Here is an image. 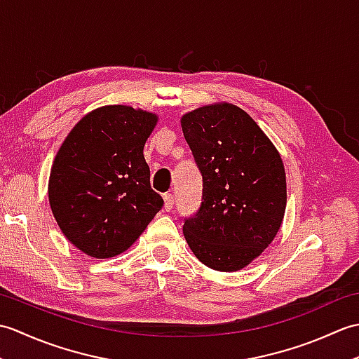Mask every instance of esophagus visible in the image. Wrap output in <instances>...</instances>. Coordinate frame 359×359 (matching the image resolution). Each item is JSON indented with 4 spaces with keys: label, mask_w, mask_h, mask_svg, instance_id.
<instances>
[{
    "label": "esophagus",
    "mask_w": 359,
    "mask_h": 359,
    "mask_svg": "<svg viewBox=\"0 0 359 359\" xmlns=\"http://www.w3.org/2000/svg\"><path fill=\"white\" fill-rule=\"evenodd\" d=\"M163 202H165V210L166 211H171L172 210V207H174V196L172 194H165L163 196Z\"/></svg>",
    "instance_id": "1"
}]
</instances>
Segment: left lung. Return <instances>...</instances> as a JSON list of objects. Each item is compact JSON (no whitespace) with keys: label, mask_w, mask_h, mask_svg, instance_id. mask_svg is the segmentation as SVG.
<instances>
[{"label":"left lung","mask_w":359,"mask_h":359,"mask_svg":"<svg viewBox=\"0 0 359 359\" xmlns=\"http://www.w3.org/2000/svg\"><path fill=\"white\" fill-rule=\"evenodd\" d=\"M202 174V203L185 217L194 256L217 271H238L270 245L287 205L284 163L245 111L208 104L180 120Z\"/></svg>","instance_id":"left-lung-1"}]
</instances>
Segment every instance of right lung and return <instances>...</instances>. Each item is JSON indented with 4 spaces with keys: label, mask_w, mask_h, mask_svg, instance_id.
Instances as JSON below:
<instances>
[{
    "label": "right lung",
    "mask_w": 359,
    "mask_h": 359,
    "mask_svg": "<svg viewBox=\"0 0 359 359\" xmlns=\"http://www.w3.org/2000/svg\"><path fill=\"white\" fill-rule=\"evenodd\" d=\"M156 123L152 112L102 106L86 114L58 149L49 177L52 215L85 255L123 253L162 210L143 156Z\"/></svg>",
    "instance_id": "right-lung-1"
}]
</instances>
